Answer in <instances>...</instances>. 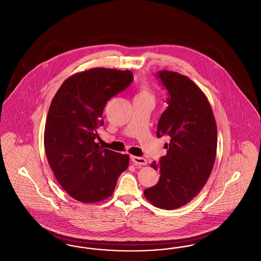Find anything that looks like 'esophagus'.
<instances>
[{
    "label": "esophagus",
    "mask_w": 261,
    "mask_h": 261,
    "mask_svg": "<svg viewBox=\"0 0 261 261\" xmlns=\"http://www.w3.org/2000/svg\"><path fill=\"white\" fill-rule=\"evenodd\" d=\"M131 162H133L135 165H139V166H142V165H146L148 162L147 160L144 159V158H140V156H134V155H131Z\"/></svg>",
    "instance_id": "esophagus-1"
}]
</instances>
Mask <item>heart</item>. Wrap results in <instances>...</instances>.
Here are the masks:
<instances>
[{"instance_id": "obj_1", "label": "heart", "mask_w": 261, "mask_h": 261, "mask_svg": "<svg viewBox=\"0 0 261 261\" xmlns=\"http://www.w3.org/2000/svg\"><path fill=\"white\" fill-rule=\"evenodd\" d=\"M136 98H149V99L152 98L150 90H149V88L148 87L147 84H143L142 85V87L140 89V92L138 93V95L136 96Z\"/></svg>"}]
</instances>
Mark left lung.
Returning <instances> with one entry per match:
<instances>
[{"mask_svg": "<svg viewBox=\"0 0 261 261\" xmlns=\"http://www.w3.org/2000/svg\"><path fill=\"white\" fill-rule=\"evenodd\" d=\"M167 93V109L158 123L156 136H168L166 155L151 167L161 172L156 185L144 195L156 207L174 210L194 199L206 183L216 156L217 128L202 91L186 76L156 73Z\"/></svg>", "mask_w": 261, "mask_h": 261, "instance_id": "left-lung-1", "label": "left lung"}]
</instances>
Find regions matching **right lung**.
I'll return each instance as SVG.
<instances>
[{
  "instance_id": "right-lung-1",
  "label": "right lung",
  "mask_w": 261,
  "mask_h": 261,
  "mask_svg": "<svg viewBox=\"0 0 261 261\" xmlns=\"http://www.w3.org/2000/svg\"><path fill=\"white\" fill-rule=\"evenodd\" d=\"M133 81L130 70L92 68L67 78L50 102L44 134L48 162L58 182L84 203L111 197L129 155L96 143L108 100Z\"/></svg>"
}]
</instances>
